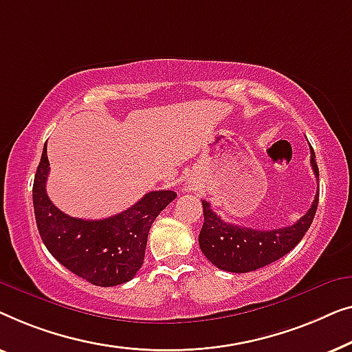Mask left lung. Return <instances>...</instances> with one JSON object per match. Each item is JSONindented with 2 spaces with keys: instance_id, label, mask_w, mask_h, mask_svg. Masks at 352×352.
I'll list each match as a JSON object with an SVG mask.
<instances>
[{
  "instance_id": "1",
  "label": "left lung",
  "mask_w": 352,
  "mask_h": 352,
  "mask_svg": "<svg viewBox=\"0 0 352 352\" xmlns=\"http://www.w3.org/2000/svg\"><path fill=\"white\" fill-rule=\"evenodd\" d=\"M311 167L319 182V167L313 148H311ZM318 204L319 185L309 210L296 223L263 231L228 223L212 210L209 202L202 201L204 225L199 232V247L207 260L223 271L249 273V271L263 268L289 254L303 239L308 228L313 223Z\"/></svg>"
}]
</instances>
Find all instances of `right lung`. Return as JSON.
Masks as SVG:
<instances>
[{
  "instance_id": "obj_1",
  "label": "right lung",
  "mask_w": 352,
  "mask_h": 352,
  "mask_svg": "<svg viewBox=\"0 0 352 352\" xmlns=\"http://www.w3.org/2000/svg\"><path fill=\"white\" fill-rule=\"evenodd\" d=\"M47 146L33 182V207L39 236L58 263L94 285L113 287L131 280L143 265L148 232L156 217L177 197L174 191H150L137 204L103 220L63 214L46 192Z\"/></svg>"
}]
</instances>
